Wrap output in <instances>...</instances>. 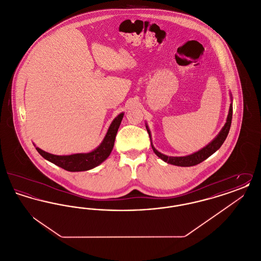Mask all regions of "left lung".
<instances>
[{
  "label": "left lung",
  "instance_id": "1",
  "mask_svg": "<svg viewBox=\"0 0 261 261\" xmlns=\"http://www.w3.org/2000/svg\"><path fill=\"white\" fill-rule=\"evenodd\" d=\"M231 99H232V96H231ZM232 115H233V105L231 102L226 123L224 124L223 128L218 133V135L215 137L211 141V143L207 144L204 148L199 149V150L192 153V154L186 155V156H168V155H165V154H163L162 152H160L158 149L153 147V145L151 143V135H150L149 126H148V124H146V128H147V131L149 133V139H150L151 149H152L153 152L160 159H162L163 162H167L169 164H173V165H176V166H183V167H189V166L197 165V164H199L200 162L205 161L207 158H210L212 153H214L217 149H219V148L222 146L224 141L226 140V138L228 136V133H229V130H230V127H231Z\"/></svg>",
  "mask_w": 261,
  "mask_h": 261
}]
</instances>
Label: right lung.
I'll return each mask as SVG.
<instances>
[{
  "label": "right lung",
  "mask_w": 261,
  "mask_h": 261,
  "mask_svg": "<svg viewBox=\"0 0 261 261\" xmlns=\"http://www.w3.org/2000/svg\"><path fill=\"white\" fill-rule=\"evenodd\" d=\"M124 112L119 113L110 125L108 132L99 147L86 153H73L68 155H56L36 147L38 152L47 161L70 172L87 171L105 162L111 154L116 133L123 118Z\"/></svg>",
  "instance_id": "obj_1"
}]
</instances>
